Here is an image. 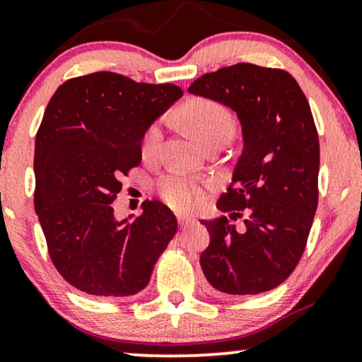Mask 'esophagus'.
Masks as SVG:
<instances>
[{"mask_svg":"<svg viewBox=\"0 0 362 362\" xmlns=\"http://www.w3.org/2000/svg\"><path fill=\"white\" fill-rule=\"evenodd\" d=\"M177 220H179V225H180L182 230H185L187 226H190L193 223L192 218H188V216H177Z\"/></svg>","mask_w":362,"mask_h":362,"instance_id":"34e87169","label":"esophagus"}]
</instances>
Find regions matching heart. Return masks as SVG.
Listing matches in <instances>:
<instances>
[{
    "mask_svg": "<svg viewBox=\"0 0 362 362\" xmlns=\"http://www.w3.org/2000/svg\"><path fill=\"white\" fill-rule=\"evenodd\" d=\"M180 118L188 129L202 142L208 144L218 136L233 132V118L225 106L210 98H195L182 106ZM164 126L162 121H154L144 131L141 139V156L146 160L154 159L160 149ZM162 200L177 211H188L195 208L203 198V187L190 177L182 174H167L157 183Z\"/></svg>",
    "mask_w": 362,
    "mask_h": 362,
    "instance_id": "b5f03b06",
    "label": "heart"
}]
</instances>
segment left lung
<instances>
[{
	"instance_id": "1",
	"label": "left lung",
	"mask_w": 362,
	"mask_h": 362,
	"mask_svg": "<svg viewBox=\"0 0 362 362\" xmlns=\"http://www.w3.org/2000/svg\"><path fill=\"white\" fill-rule=\"evenodd\" d=\"M236 111L244 147L216 206L230 218L202 220L210 244L200 256L206 281L228 295H256L297 267L318 206L320 141L308 100L282 69L236 64L188 86ZM241 217L236 228L229 221Z\"/></svg>"
}]
</instances>
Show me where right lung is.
Masks as SVG:
<instances>
[{
    "instance_id": "add662e5",
    "label": "right lung",
    "mask_w": 362,
    "mask_h": 362,
    "mask_svg": "<svg viewBox=\"0 0 362 362\" xmlns=\"http://www.w3.org/2000/svg\"><path fill=\"white\" fill-rule=\"evenodd\" d=\"M183 95L174 83H137L95 72L55 90L35 134L34 206L50 261L72 287L95 297H131L147 287L177 233L164 203L146 200L118 221L121 177L141 164V139Z\"/></svg>"
}]
</instances>
